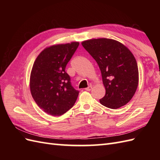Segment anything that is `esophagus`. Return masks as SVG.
<instances>
[{
	"instance_id": "esophagus-1",
	"label": "esophagus",
	"mask_w": 160,
	"mask_h": 160,
	"mask_svg": "<svg viewBox=\"0 0 160 160\" xmlns=\"http://www.w3.org/2000/svg\"><path fill=\"white\" fill-rule=\"evenodd\" d=\"M91 89H92V87H91V86H89V87H88L87 88H86V89H85V90H86V91H91Z\"/></svg>"
}]
</instances>
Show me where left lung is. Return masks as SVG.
<instances>
[{"mask_svg": "<svg viewBox=\"0 0 160 160\" xmlns=\"http://www.w3.org/2000/svg\"><path fill=\"white\" fill-rule=\"evenodd\" d=\"M82 45L101 71L106 93L100 102L112 109L127 104L134 96L139 81L138 64L131 51L108 38L85 40Z\"/></svg>", "mask_w": 160, "mask_h": 160, "instance_id": "obj_1", "label": "left lung"}]
</instances>
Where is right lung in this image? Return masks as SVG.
<instances>
[{
  "label": "right lung",
  "mask_w": 160,
  "mask_h": 160,
  "mask_svg": "<svg viewBox=\"0 0 160 160\" xmlns=\"http://www.w3.org/2000/svg\"><path fill=\"white\" fill-rule=\"evenodd\" d=\"M79 46L78 42L53 45L37 57L30 76V91L38 106L53 116L65 113L74 105L79 91L65 71Z\"/></svg>",
  "instance_id": "obj_1"
}]
</instances>
